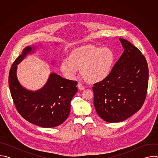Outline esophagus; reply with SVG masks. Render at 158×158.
<instances>
[{
  "instance_id": "34e87169",
  "label": "esophagus",
  "mask_w": 158,
  "mask_h": 158,
  "mask_svg": "<svg viewBox=\"0 0 158 158\" xmlns=\"http://www.w3.org/2000/svg\"><path fill=\"white\" fill-rule=\"evenodd\" d=\"M77 87L79 88V90H84L85 89V87L84 85H82L81 83L79 82L77 84Z\"/></svg>"
}]
</instances>
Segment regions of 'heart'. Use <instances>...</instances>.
Listing matches in <instances>:
<instances>
[{
    "label": "heart",
    "instance_id": "1",
    "mask_svg": "<svg viewBox=\"0 0 158 158\" xmlns=\"http://www.w3.org/2000/svg\"><path fill=\"white\" fill-rule=\"evenodd\" d=\"M114 60V54L108 48H87L74 52L70 59H64L60 70L67 78L73 79L82 69L88 82H100L109 76Z\"/></svg>",
    "mask_w": 158,
    "mask_h": 158
}]
</instances>
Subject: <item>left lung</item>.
<instances>
[{
	"label": "left lung",
	"mask_w": 158,
	"mask_h": 158,
	"mask_svg": "<svg viewBox=\"0 0 158 158\" xmlns=\"http://www.w3.org/2000/svg\"><path fill=\"white\" fill-rule=\"evenodd\" d=\"M124 52L103 81L94 84V105L108 123L121 122L138 111L146 99L149 70L141 52L119 38Z\"/></svg>",
	"instance_id": "8db88e82"
}]
</instances>
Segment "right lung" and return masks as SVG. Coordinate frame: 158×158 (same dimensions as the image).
I'll use <instances>...</instances> for the list:
<instances>
[{"mask_svg": "<svg viewBox=\"0 0 158 158\" xmlns=\"http://www.w3.org/2000/svg\"><path fill=\"white\" fill-rule=\"evenodd\" d=\"M34 50V47H26L14 62L9 75L10 94L22 117L42 127H54L68 118L71 101L77 92V82L51 73L46 84L37 91L22 87L17 77V65Z\"/></svg>", "mask_w": 158, "mask_h": 158, "instance_id": "right-lung-1", "label": "right lung"}]
</instances>
